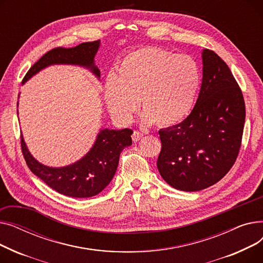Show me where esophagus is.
<instances>
[{
	"label": "esophagus",
	"mask_w": 263,
	"mask_h": 263,
	"mask_svg": "<svg viewBox=\"0 0 263 263\" xmlns=\"http://www.w3.org/2000/svg\"><path fill=\"white\" fill-rule=\"evenodd\" d=\"M143 136H144V134L142 132L134 131L133 134H132V140H133V142H139Z\"/></svg>",
	"instance_id": "34e87169"
}]
</instances>
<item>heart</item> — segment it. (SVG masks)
I'll list each match as a JSON object with an SVG mask.
<instances>
[{"mask_svg":"<svg viewBox=\"0 0 263 263\" xmlns=\"http://www.w3.org/2000/svg\"><path fill=\"white\" fill-rule=\"evenodd\" d=\"M200 84L196 62L158 48L126 55L104 83V100L118 122L128 123L137 107L145 123L173 126L183 120L194 104Z\"/></svg>","mask_w":263,"mask_h":263,"instance_id":"b5f03b06","label":"heart"}]
</instances>
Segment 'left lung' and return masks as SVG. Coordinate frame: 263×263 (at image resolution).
Instances as JSON below:
<instances>
[{"label":"left lung","instance_id":"8db88e82","mask_svg":"<svg viewBox=\"0 0 263 263\" xmlns=\"http://www.w3.org/2000/svg\"><path fill=\"white\" fill-rule=\"evenodd\" d=\"M202 82L191 114L159 131L157 166L171 186L196 192L218 182L239 155L245 122L242 91L227 64L204 49Z\"/></svg>","mask_w":263,"mask_h":263}]
</instances>
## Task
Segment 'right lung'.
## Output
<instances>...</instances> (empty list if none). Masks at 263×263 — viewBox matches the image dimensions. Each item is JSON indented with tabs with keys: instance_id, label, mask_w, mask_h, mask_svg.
<instances>
[{
	"instance_id": "right-lung-1",
	"label": "right lung",
	"mask_w": 263,
	"mask_h": 263,
	"mask_svg": "<svg viewBox=\"0 0 263 263\" xmlns=\"http://www.w3.org/2000/svg\"><path fill=\"white\" fill-rule=\"evenodd\" d=\"M99 47L100 40H97L74 48L52 49L30 68L22 84L51 65L81 66L100 78V70L95 65V57ZM132 133L131 129L100 130L88 153L81 160L64 167H50L39 163L27 149L23 136H21V148L27 166L47 185L65 196L86 198L99 194L112 181L120 153L132 145Z\"/></svg>"
}]
</instances>
